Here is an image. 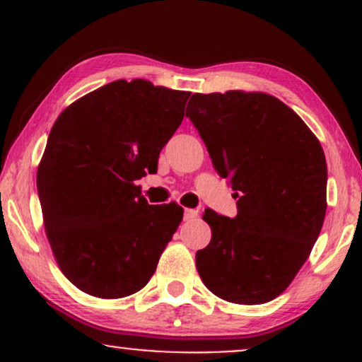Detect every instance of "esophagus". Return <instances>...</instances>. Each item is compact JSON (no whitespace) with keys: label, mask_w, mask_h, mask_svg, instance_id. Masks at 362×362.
<instances>
[{"label":"esophagus","mask_w":362,"mask_h":362,"mask_svg":"<svg viewBox=\"0 0 362 362\" xmlns=\"http://www.w3.org/2000/svg\"><path fill=\"white\" fill-rule=\"evenodd\" d=\"M195 216H197V211H195V209H185L184 211V219H185V221H190V219H194Z\"/></svg>","instance_id":"obj_1"}]
</instances>
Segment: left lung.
<instances>
[{
	"instance_id": "obj_1",
	"label": "left lung",
	"mask_w": 362,
	"mask_h": 362,
	"mask_svg": "<svg viewBox=\"0 0 362 362\" xmlns=\"http://www.w3.org/2000/svg\"><path fill=\"white\" fill-rule=\"evenodd\" d=\"M189 103L187 117L238 207L235 218L206 209L213 236L195 253L199 276L226 301H271L300 272L323 226V149L300 115L271 95L195 93Z\"/></svg>"
}]
</instances>
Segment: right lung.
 I'll list each match as a JSON object with an SVG mask.
<instances>
[{"label": "right lung", "instance_id": "obj_1", "mask_svg": "<svg viewBox=\"0 0 362 362\" xmlns=\"http://www.w3.org/2000/svg\"><path fill=\"white\" fill-rule=\"evenodd\" d=\"M189 95L117 80L71 103L54 122L37 190L54 257L83 293L124 298L155 274L184 209L175 202L149 206L134 182L156 172Z\"/></svg>", "mask_w": 362, "mask_h": 362}]
</instances>
